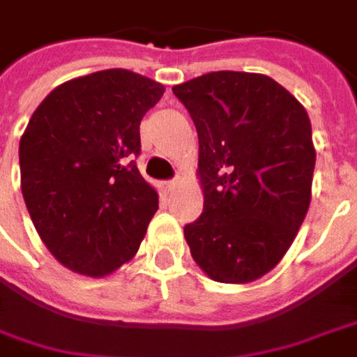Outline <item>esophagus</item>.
I'll use <instances>...</instances> for the list:
<instances>
[{
    "instance_id": "34e87169",
    "label": "esophagus",
    "mask_w": 357,
    "mask_h": 357,
    "mask_svg": "<svg viewBox=\"0 0 357 357\" xmlns=\"http://www.w3.org/2000/svg\"><path fill=\"white\" fill-rule=\"evenodd\" d=\"M176 185H178V181H176V179H172V181H165V183H163V190H165V192H172Z\"/></svg>"
}]
</instances>
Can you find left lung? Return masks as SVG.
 <instances>
[{
	"label": "left lung",
	"mask_w": 357,
	"mask_h": 357,
	"mask_svg": "<svg viewBox=\"0 0 357 357\" xmlns=\"http://www.w3.org/2000/svg\"><path fill=\"white\" fill-rule=\"evenodd\" d=\"M172 91L199 141L204 212L183 228L190 252L218 283L257 281L283 259L309 210V115L264 74L220 70Z\"/></svg>",
	"instance_id": "8db88e82"
}]
</instances>
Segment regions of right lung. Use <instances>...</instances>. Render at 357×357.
<instances>
[{
    "instance_id": "obj_1",
    "label": "right lung",
    "mask_w": 357,
    "mask_h": 357,
    "mask_svg": "<svg viewBox=\"0 0 357 357\" xmlns=\"http://www.w3.org/2000/svg\"><path fill=\"white\" fill-rule=\"evenodd\" d=\"M163 84L111 68L56 86L20 139L22 194L54 259L78 275L105 277L131 261L158 192L135 165L139 125Z\"/></svg>"
}]
</instances>
